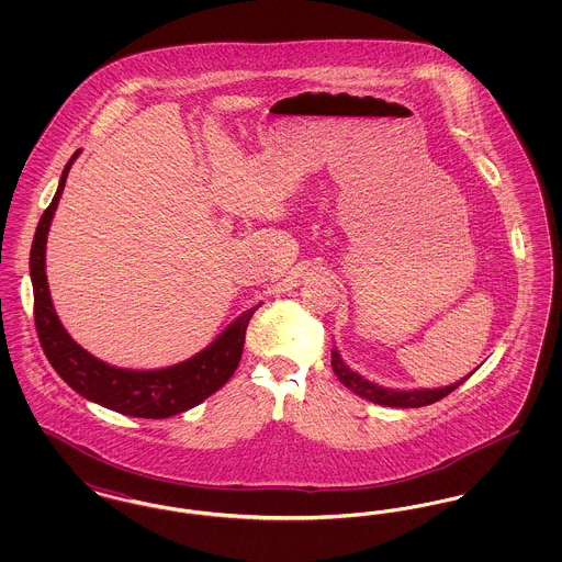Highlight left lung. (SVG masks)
I'll use <instances>...</instances> for the list:
<instances>
[{"label":"left lung","instance_id":"obj_1","mask_svg":"<svg viewBox=\"0 0 562 562\" xmlns=\"http://www.w3.org/2000/svg\"><path fill=\"white\" fill-rule=\"evenodd\" d=\"M330 364H333V371L339 376V381L351 390L353 394L367 398V401L374 402V404H383V406H398V408H417V406H428L434 402L449 396L453 390H457L468 376L459 379L453 385H447V387H438V390H411V392H398V390H387V387H379L371 381H367L364 376H360L353 371H349L348 367L344 364L341 356L337 353V349H333L330 353Z\"/></svg>","mask_w":562,"mask_h":562}]
</instances>
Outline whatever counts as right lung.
<instances>
[{"label":"right lung","instance_id":"1","mask_svg":"<svg viewBox=\"0 0 562 562\" xmlns=\"http://www.w3.org/2000/svg\"><path fill=\"white\" fill-rule=\"evenodd\" d=\"M80 151L67 161L60 183L54 193L50 206L44 211L31 246L29 269L33 282V318L42 349L50 360L54 371L65 379L80 396L108 406L115 413L166 419L193 408L195 404L213 396L221 390L234 371L238 369L244 349L246 326L257 312L250 307L238 321L229 324L213 344L186 362H179L158 371H126L115 369L97 360L92 353L81 349L69 333L63 328L54 312L53 299L46 280V238L53 223L56 204L65 189L69 168Z\"/></svg>","mask_w":562,"mask_h":562}]
</instances>
